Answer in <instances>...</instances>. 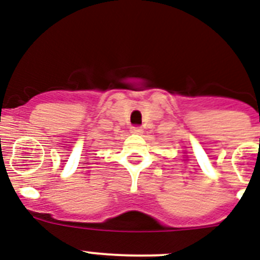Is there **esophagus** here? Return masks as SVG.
Wrapping results in <instances>:
<instances>
[{
  "label": "esophagus",
  "mask_w": 260,
  "mask_h": 260,
  "mask_svg": "<svg viewBox=\"0 0 260 260\" xmlns=\"http://www.w3.org/2000/svg\"><path fill=\"white\" fill-rule=\"evenodd\" d=\"M132 133L133 134H142L143 130H142L141 127H132Z\"/></svg>",
  "instance_id": "esophagus-1"
}]
</instances>
